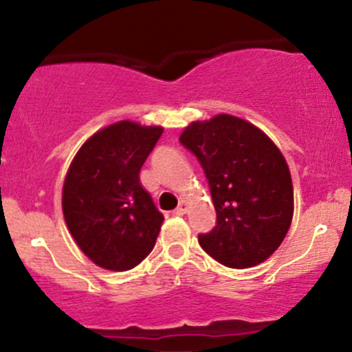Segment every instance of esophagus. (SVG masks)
Returning <instances> with one entry per match:
<instances>
[{"label": "esophagus", "instance_id": "esophagus-1", "mask_svg": "<svg viewBox=\"0 0 352 352\" xmlns=\"http://www.w3.org/2000/svg\"><path fill=\"white\" fill-rule=\"evenodd\" d=\"M185 212H187V201L182 200L179 204V207L173 210V215H185Z\"/></svg>", "mask_w": 352, "mask_h": 352}]
</instances>
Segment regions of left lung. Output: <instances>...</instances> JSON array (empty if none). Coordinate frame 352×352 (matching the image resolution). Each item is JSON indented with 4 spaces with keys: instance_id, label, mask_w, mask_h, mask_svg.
I'll use <instances>...</instances> for the list:
<instances>
[{
    "instance_id": "left-lung-1",
    "label": "left lung",
    "mask_w": 352,
    "mask_h": 352,
    "mask_svg": "<svg viewBox=\"0 0 352 352\" xmlns=\"http://www.w3.org/2000/svg\"><path fill=\"white\" fill-rule=\"evenodd\" d=\"M207 175L217 212L201 248L228 268H250L281 245L293 220L288 164L273 140L253 124L218 114L182 132Z\"/></svg>"
}]
</instances>
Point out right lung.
Here are the masks:
<instances>
[{
	"mask_svg": "<svg viewBox=\"0 0 352 352\" xmlns=\"http://www.w3.org/2000/svg\"><path fill=\"white\" fill-rule=\"evenodd\" d=\"M164 129L120 120L76 153L63 187L72 238L100 268L125 272L152 252L164 215L140 185V168Z\"/></svg>",
	"mask_w": 352,
	"mask_h": 352,
	"instance_id": "add662e5",
	"label": "right lung"
}]
</instances>
